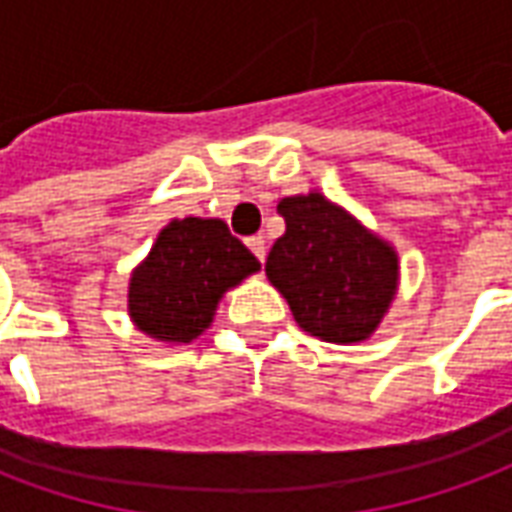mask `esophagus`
<instances>
[{"label":"esophagus","instance_id":"obj_1","mask_svg":"<svg viewBox=\"0 0 512 512\" xmlns=\"http://www.w3.org/2000/svg\"><path fill=\"white\" fill-rule=\"evenodd\" d=\"M248 248H251L256 259L264 261V256H267V242H264V237H259V234H256V237H248Z\"/></svg>","mask_w":512,"mask_h":512}]
</instances>
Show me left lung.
<instances>
[{"instance_id":"1","label":"left lung","mask_w":512,"mask_h":512,"mask_svg":"<svg viewBox=\"0 0 512 512\" xmlns=\"http://www.w3.org/2000/svg\"><path fill=\"white\" fill-rule=\"evenodd\" d=\"M286 234L267 256V278L305 333L357 343L374 333L398 286L395 251L322 193L278 204Z\"/></svg>"}]
</instances>
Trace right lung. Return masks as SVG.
<instances>
[{
  "instance_id": "obj_1",
  "label": "right lung",
  "mask_w": 512,
  "mask_h": 512,
  "mask_svg": "<svg viewBox=\"0 0 512 512\" xmlns=\"http://www.w3.org/2000/svg\"><path fill=\"white\" fill-rule=\"evenodd\" d=\"M259 267L223 220H171L130 278V316L158 341L190 343L210 327L223 292Z\"/></svg>"
}]
</instances>
